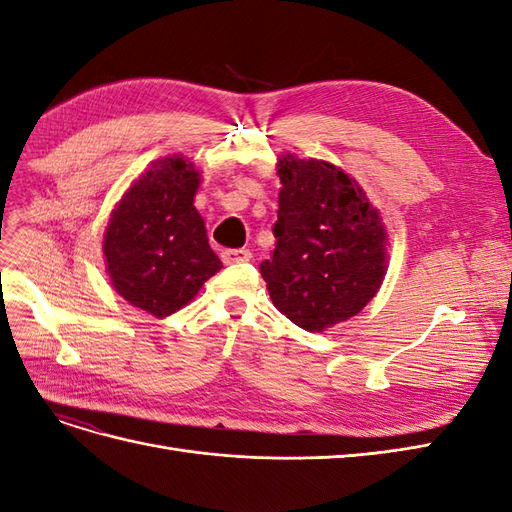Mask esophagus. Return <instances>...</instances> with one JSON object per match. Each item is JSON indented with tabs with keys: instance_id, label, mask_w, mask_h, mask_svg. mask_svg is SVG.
<instances>
[{
	"instance_id": "34e87169",
	"label": "esophagus",
	"mask_w": 512,
	"mask_h": 512,
	"mask_svg": "<svg viewBox=\"0 0 512 512\" xmlns=\"http://www.w3.org/2000/svg\"><path fill=\"white\" fill-rule=\"evenodd\" d=\"M222 260H224V265H235V262H250L252 252L245 250V247H241V250H224Z\"/></svg>"
}]
</instances>
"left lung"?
<instances>
[{
    "label": "left lung",
    "instance_id": "1",
    "mask_svg": "<svg viewBox=\"0 0 512 512\" xmlns=\"http://www.w3.org/2000/svg\"><path fill=\"white\" fill-rule=\"evenodd\" d=\"M275 250L260 265L271 301L305 331L356 316L386 269L378 211L344 170L320 160H280Z\"/></svg>",
    "mask_w": 512,
    "mask_h": 512
}]
</instances>
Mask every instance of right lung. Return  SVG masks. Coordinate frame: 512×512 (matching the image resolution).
I'll list each match as a JSON object with an SVG mask.
<instances>
[{"mask_svg": "<svg viewBox=\"0 0 512 512\" xmlns=\"http://www.w3.org/2000/svg\"><path fill=\"white\" fill-rule=\"evenodd\" d=\"M200 173L166 158L134 181L104 235L106 269L115 290L158 318L175 314L222 269L194 207Z\"/></svg>", "mask_w": 512, "mask_h": 512, "instance_id": "right-lung-1", "label": "right lung"}]
</instances>
